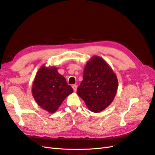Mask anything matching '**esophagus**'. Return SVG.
Wrapping results in <instances>:
<instances>
[{
  "mask_svg": "<svg viewBox=\"0 0 155 155\" xmlns=\"http://www.w3.org/2000/svg\"><path fill=\"white\" fill-rule=\"evenodd\" d=\"M72 87H73L74 91L76 92L77 91V86L76 84H73V86H72Z\"/></svg>",
  "mask_w": 155,
  "mask_h": 155,
  "instance_id": "1",
  "label": "esophagus"
}]
</instances>
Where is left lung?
Segmentation results:
<instances>
[{
    "label": "left lung",
    "mask_w": 155,
    "mask_h": 155,
    "mask_svg": "<svg viewBox=\"0 0 155 155\" xmlns=\"http://www.w3.org/2000/svg\"><path fill=\"white\" fill-rule=\"evenodd\" d=\"M117 87V77L109 64L101 57L94 56L86 64L83 80L77 92L88 108L97 113L113 102Z\"/></svg>",
    "instance_id": "left-lung-1"
}]
</instances>
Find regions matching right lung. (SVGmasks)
<instances>
[{
    "mask_svg": "<svg viewBox=\"0 0 155 155\" xmlns=\"http://www.w3.org/2000/svg\"><path fill=\"white\" fill-rule=\"evenodd\" d=\"M73 89L57 68L43 65L35 75L32 85V95L38 105L49 113H54Z\"/></svg>",
    "mask_w": 155,
    "mask_h": 155,
    "instance_id": "obj_1",
    "label": "right lung"
}]
</instances>
